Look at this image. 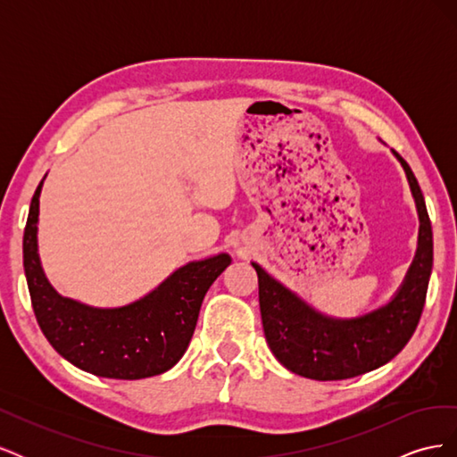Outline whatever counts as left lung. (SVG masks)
Listing matches in <instances>:
<instances>
[{
	"instance_id": "1",
	"label": "left lung",
	"mask_w": 457,
	"mask_h": 457,
	"mask_svg": "<svg viewBox=\"0 0 457 457\" xmlns=\"http://www.w3.org/2000/svg\"><path fill=\"white\" fill-rule=\"evenodd\" d=\"M403 163L420 215L418 252L406 278L386 305L356 318H331L274 280L257 262L262 329L272 354L297 376L337 381L362 376L403 351L423 312L428 276L433 269V230L421 188L404 158Z\"/></svg>"
}]
</instances>
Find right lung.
I'll return each mask as SVG.
<instances>
[{"instance_id": "1", "label": "right lung", "mask_w": 457, "mask_h": 457, "mask_svg": "<svg viewBox=\"0 0 457 457\" xmlns=\"http://www.w3.org/2000/svg\"><path fill=\"white\" fill-rule=\"evenodd\" d=\"M41 185L44 179L30 204L22 253L36 320L53 349L76 368L110 379H145L173 368L195 334L204 295L230 257L192 261L126 307L96 309L62 297L46 278L37 255Z\"/></svg>"}]
</instances>
